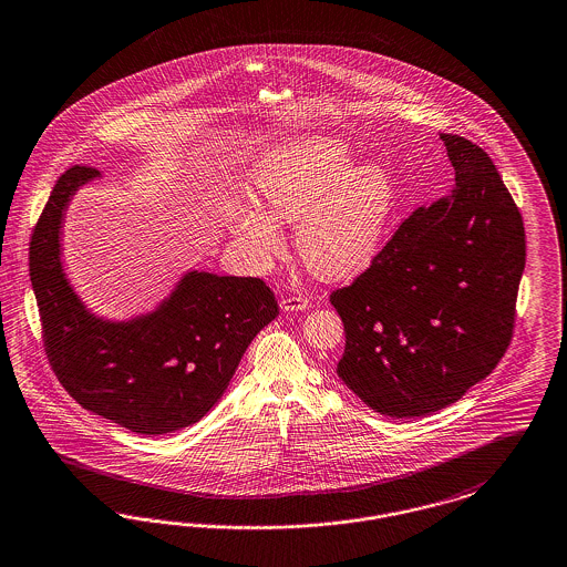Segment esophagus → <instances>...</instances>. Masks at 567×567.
<instances>
[{"mask_svg": "<svg viewBox=\"0 0 567 567\" xmlns=\"http://www.w3.org/2000/svg\"><path fill=\"white\" fill-rule=\"evenodd\" d=\"M280 308L285 312H301V310L310 308V299L306 295H287L280 299Z\"/></svg>", "mask_w": 567, "mask_h": 567, "instance_id": "esophagus-1", "label": "esophagus"}]
</instances>
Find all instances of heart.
<instances>
[{
    "instance_id": "obj_1",
    "label": "heart",
    "mask_w": 567,
    "mask_h": 567,
    "mask_svg": "<svg viewBox=\"0 0 567 567\" xmlns=\"http://www.w3.org/2000/svg\"><path fill=\"white\" fill-rule=\"evenodd\" d=\"M257 200H236L229 229L252 264L282 249V227L297 224L303 266L324 280L364 272L384 245L396 189L384 166L361 162L341 136L303 135L276 141L252 162Z\"/></svg>"
}]
</instances>
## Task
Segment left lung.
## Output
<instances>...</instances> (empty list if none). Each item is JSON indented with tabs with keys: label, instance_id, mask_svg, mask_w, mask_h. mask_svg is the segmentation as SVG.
<instances>
[{
	"label": "left lung",
	"instance_id": "left-lung-1",
	"mask_svg": "<svg viewBox=\"0 0 567 567\" xmlns=\"http://www.w3.org/2000/svg\"><path fill=\"white\" fill-rule=\"evenodd\" d=\"M441 138L455 171L452 194L413 210L375 261L331 293L346 331L338 375L390 417L462 399L496 369L515 327L522 213L478 145Z\"/></svg>",
	"mask_w": 567,
	"mask_h": 567
}]
</instances>
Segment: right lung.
Listing matches in <instances>:
<instances>
[{"mask_svg": "<svg viewBox=\"0 0 567 567\" xmlns=\"http://www.w3.org/2000/svg\"><path fill=\"white\" fill-rule=\"evenodd\" d=\"M96 177L89 166L63 173L31 236L29 276L45 354L82 408L136 434L179 431L217 405L278 303L261 278L189 270L152 312L96 317L61 259L69 203Z\"/></svg>", "mask_w": 567, "mask_h": 567, "instance_id": "right-lung-1", "label": "right lung"}]
</instances>
